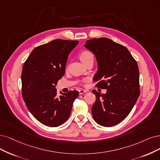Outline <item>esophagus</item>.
I'll list each match as a JSON object with an SVG mask.
<instances>
[{
	"label": "esophagus",
	"mask_w": 160,
	"mask_h": 160,
	"mask_svg": "<svg viewBox=\"0 0 160 160\" xmlns=\"http://www.w3.org/2000/svg\"><path fill=\"white\" fill-rule=\"evenodd\" d=\"M87 92V90H83V89H81V90H79V93L80 94H83V93H85L86 92Z\"/></svg>",
	"instance_id": "obj_1"
}]
</instances>
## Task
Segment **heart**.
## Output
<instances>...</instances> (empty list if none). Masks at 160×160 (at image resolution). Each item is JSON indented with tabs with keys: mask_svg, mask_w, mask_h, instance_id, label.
<instances>
[{
	"mask_svg": "<svg viewBox=\"0 0 160 160\" xmlns=\"http://www.w3.org/2000/svg\"><path fill=\"white\" fill-rule=\"evenodd\" d=\"M92 58H93V55L92 53L89 51H82L80 55V58L82 62H85L87 60H88V59Z\"/></svg>",
	"mask_w": 160,
	"mask_h": 160,
	"instance_id": "obj_1",
	"label": "heart"
}]
</instances>
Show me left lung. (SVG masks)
Returning <instances> with one entry per match:
<instances>
[{"instance_id":"1","label":"left lung","mask_w":160,"mask_h":160,"mask_svg":"<svg viewBox=\"0 0 160 160\" xmlns=\"http://www.w3.org/2000/svg\"><path fill=\"white\" fill-rule=\"evenodd\" d=\"M84 46L97 59L96 86L107 90L105 94L92 90L96 96L93 118L102 126H115L128 116L140 96L137 62L125 46L108 38L91 39Z\"/></svg>"}]
</instances>
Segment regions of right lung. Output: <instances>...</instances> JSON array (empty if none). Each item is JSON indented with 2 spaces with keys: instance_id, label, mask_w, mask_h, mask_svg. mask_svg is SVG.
<instances>
[{
  "instance_id": "add662e5",
  "label": "right lung",
  "mask_w": 160,
  "mask_h": 160,
  "mask_svg": "<svg viewBox=\"0 0 160 160\" xmlns=\"http://www.w3.org/2000/svg\"><path fill=\"white\" fill-rule=\"evenodd\" d=\"M78 41L55 39L36 47L22 72V98L32 115L43 125L58 127L67 121L79 92L57 95L55 86L64 74L68 56Z\"/></svg>"
}]
</instances>
